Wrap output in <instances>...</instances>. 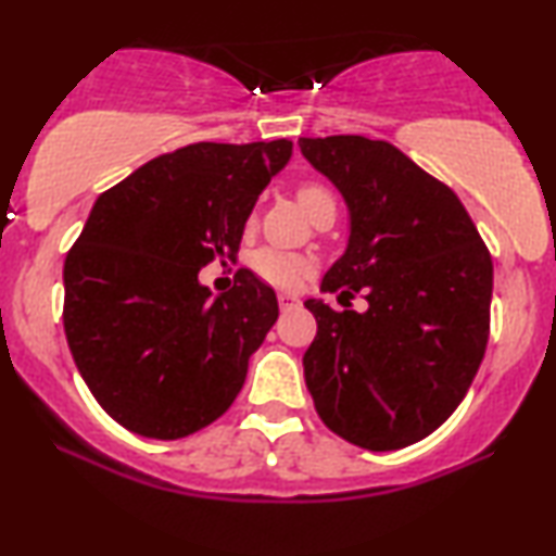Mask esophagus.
I'll list each match as a JSON object with an SVG mask.
<instances>
[{"mask_svg":"<svg viewBox=\"0 0 556 556\" xmlns=\"http://www.w3.org/2000/svg\"><path fill=\"white\" fill-rule=\"evenodd\" d=\"M278 303H280V308H283V311L295 308V306H299V295H293V293H278Z\"/></svg>","mask_w":556,"mask_h":556,"instance_id":"obj_1","label":"esophagus"}]
</instances>
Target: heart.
I'll list each match as a JSON object with an SVG mask.
<instances>
[{"label":"heart","mask_w":556,"mask_h":556,"mask_svg":"<svg viewBox=\"0 0 556 556\" xmlns=\"http://www.w3.org/2000/svg\"><path fill=\"white\" fill-rule=\"evenodd\" d=\"M295 197H299V204L311 219H314L318 212H324V210H337V200H333V194L329 192V189H326L324 185H314V181H311V185H303ZM253 268L257 276H261L263 280H268V283L288 288V286H295L303 276H306L311 263L306 261V257L283 253V250L261 248L253 255Z\"/></svg>","instance_id":"1"}]
</instances>
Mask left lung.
Wrapping results in <instances>:
<instances>
[{"label":"left lung","instance_id":"left-lung-1","mask_svg":"<svg viewBox=\"0 0 556 556\" xmlns=\"http://www.w3.org/2000/svg\"><path fill=\"white\" fill-rule=\"evenodd\" d=\"M299 147L349 210L346 248L321 288L367 299L362 314L306 301L318 331L303 377L326 428L364 451H400L453 415L481 367L491 255L453 189L392 143L326 136Z\"/></svg>","mask_w":556,"mask_h":556}]
</instances>
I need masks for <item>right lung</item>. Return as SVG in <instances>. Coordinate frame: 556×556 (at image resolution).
<instances>
[{"label": "right lung", "instance_id": "right-lung-1", "mask_svg": "<svg viewBox=\"0 0 556 556\" xmlns=\"http://www.w3.org/2000/svg\"><path fill=\"white\" fill-rule=\"evenodd\" d=\"M291 154L288 139L200 141L96 200L65 257L63 324L88 390L126 430L192 435L238 397L278 299L245 268L212 295L200 270L240 248L257 197Z\"/></svg>", "mask_w": 556, "mask_h": 556}]
</instances>
